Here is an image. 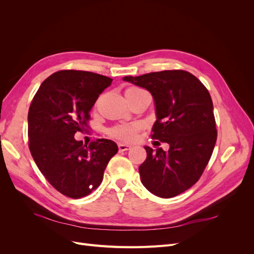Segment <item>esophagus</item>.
<instances>
[{"instance_id": "obj_1", "label": "esophagus", "mask_w": 254, "mask_h": 254, "mask_svg": "<svg viewBox=\"0 0 254 254\" xmlns=\"http://www.w3.org/2000/svg\"><path fill=\"white\" fill-rule=\"evenodd\" d=\"M131 149V146L127 145V144H123V143H119V150L120 151H126Z\"/></svg>"}]
</instances>
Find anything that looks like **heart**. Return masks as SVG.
Instances as JSON below:
<instances>
[{
    "instance_id": "heart-1",
    "label": "heart",
    "mask_w": 254,
    "mask_h": 254,
    "mask_svg": "<svg viewBox=\"0 0 254 254\" xmlns=\"http://www.w3.org/2000/svg\"><path fill=\"white\" fill-rule=\"evenodd\" d=\"M144 91L139 87H129L126 90V94H136L139 92ZM142 126L139 123L128 125H117L109 129V135L114 139L123 141V142H132L136 139V135L139 133Z\"/></svg>"
}]
</instances>
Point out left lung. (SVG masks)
I'll return each mask as SVG.
<instances>
[{
  "label": "left lung",
  "instance_id": "8db88e82",
  "mask_svg": "<svg viewBox=\"0 0 254 254\" xmlns=\"http://www.w3.org/2000/svg\"><path fill=\"white\" fill-rule=\"evenodd\" d=\"M124 80L152 94L157 121L151 139L171 146L167 151L146 146L147 157L139 167L143 186L161 198L183 193L200 179L217 140L209 91L196 76L183 70L126 76Z\"/></svg>",
  "mask_w": 254,
  "mask_h": 254
}]
</instances>
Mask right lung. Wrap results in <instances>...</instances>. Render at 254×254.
I'll return each mask as SVG.
<instances>
[{"instance_id": "right-lung-1", "label": "right lung", "mask_w": 254, "mask_h": 254, "mask_svg": "<svg viewBox=\"0 0 254 254\" xmlns=\"http://www.w3.org/2000/svg\"><path fill=\"white\" fill-rule=\"evenodd\" d=\"M111 82L92 72L58 71L41 83L29 106L30 153L45 179L64 196L78 199L96 190L119 150L111 140L86 145L74 137L89 128L90 110Z\"/></svg>"}]
</instances>
